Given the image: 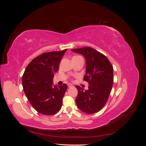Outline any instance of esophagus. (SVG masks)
Segmentation results:
<instances>
[{
  "mask_svg": "<svg viewBox=\"0 0 146 146\" xmlns=\"http://www.w3.org/2000/svg\"><path fill=\"white\" fill-rule=\"evenodd\" d=\"M68 86L69 87V88H70V87H72L73 86L71 85V84H70V83H68Z\"/></svg>",
  "mask_w": 146,
  "mask_h": 146,
  "instance_id": "34e87169",
  "label": "esophagus"
}]
</instances>
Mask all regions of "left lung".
<instances>
[{
  "label": "left lung",
  "instance_id": "obj_1",
  "mask_svg": "<svg viewBox=\"0 0 146 146\" xmlns=\"http://www.w3.org/2000/svg\"><path fill=\"white\" fill-rule=\"evenodd\" d=\"M85 57L86 75L83 80L89 83L88 90L76 86V100L78 108L86 114L98 112L107 103L113 83V68L108 59L94 48L85 47L72 49Z\"/></svg>",
  "mask_w": 146,
  "mask_h": 146
}]
</instances>
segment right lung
<instances>
[{"instance_id": "1", "label": "right lung", "mask_w": 146, "mask_h": 146, "mask_svg": "<svg viewBox=\"0 0 146 146\" xmlns=\"http://www.w3.org/2000/svg\"><path fill=\"white\" fill-rule=\"evenodd\" d=\"M67 49L42 54L35 58L26 68L23 76V86L26 97L35 110L44 115H53L61 108L67 85H53L54 74Z\"/></svg>"}]
</instances>
